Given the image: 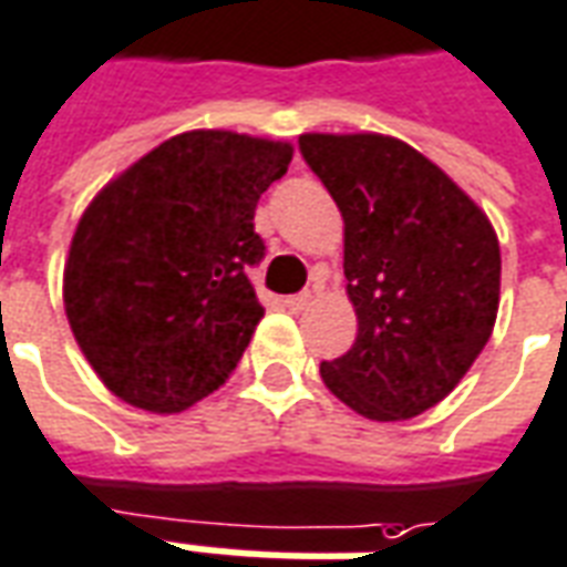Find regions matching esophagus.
I'll return each instance as SVG.
<instances>
[{
    "mask_svg": "<svg viewBox=\"0 0 567 567\" xmlns=\"http://www.w3.org/2000/svg\"><path fill=\"white\" fill-rule=\"evenodd\" d=\"M284 305H287V308H289V311H292V313L305 311V308L311 305V292H299V296H287V299H284Z\"/></svg>",
    "mask_w": 567,
    "mask_h": 567,
    "instance_id": "obj_1",
    "label": "esophagus"
}]
</instances>
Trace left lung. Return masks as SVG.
I'll return each instance as SVG.
<instances>
[{"label":"left lung","mask_w":567,"mask_h":567,"mask_svg":"<svg viewBox=\"0 0 567 567\" xmlns=\"http://www.w3.org/2000/svg\"><path fill=\"white\" fill-rule=\"evenodd\" d=\"M301 153L344 217L357 341L320 365L334 399L399 423L456 390L489 341L502 250L486 210L411 144L380 132H305Z\"/></svg>","instance_id":"left-lung-1"}]
</instances>
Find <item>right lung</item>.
Listing matches in <instances>:
<instances>
[{
  "instance_id": "add662e5",
  "label": "right lung",
  "mask_w": 567,
  "mask_h": 567,
  "mask_svg": "<svg viewBox=\"0 0 567 567\" xmlns=\"http://www.w3.org/2000/svg\"><path fill=\"white\" fill-rule=\"evenodd\" d=\"M292 144L189 130L123 168L69 244L63 305L81 353L120 402L181 414L220 390L266 308L247 266L266 244L256 202Z\"/></svg>"
}]
</instances>
